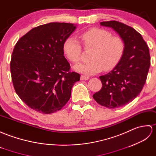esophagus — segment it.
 Instances as JSON below:
<instances>
[{"label": "esophagus", "instance_id": "34e87169", "mask_svg": "<svg viewBox=\"0 0 156 156\" xmlns=\"http://www.w3.org/2000/svg\"><path fill=\"white\" fill-rule=\"evenodd\" d=\"M89 79V77H88V76L83 75H81V80H87Z\"/></svg>", "mask_w": 156, "mask_h": 156}]
</instances>
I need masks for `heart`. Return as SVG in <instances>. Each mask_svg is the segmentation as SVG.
<instances>
[{
    "mask_svg": "<svg viewBox=\"0 0 156 156\" xmlns=\"http://www.w3.org/2000/svg\"><path fill=\"white\" fill-rule=\"evenodd\" d=\"M82 43L85 48L93 47L90 55V60L87 63L76 65L75 69L84 74L91 75L101 71L112 70L122 59L126 45L122 38L113 36L110 31L92 28L82 33L80 36ZM63 49L68 59L73 63H77L81 59L82 46L73 37L65 40Z\"/></svg>",
    "mask_w": 156,
    "mask_h": 156,
    "instance_id": "heart-1",
    "label": "heart"
}]
</instances>
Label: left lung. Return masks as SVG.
Masks as SVG:
<instances>
[{
	"instance_id": "1",
	"label": "left lung",
	"mask_w": 156,
	"mask_h": 156,
	"mask_svg": "<svg viewBox=\"0 0 156 156\" xmlns=\"http://www.w3.org/2000/svg\"><path fill=\"white\" fill-rule=\"evenodd\" d=\"M100 25L115 30L126 45L119 63L109 73L100 76L102 87L93 95L99 105L113 109L132 101L141 91L150 66V51L141 34L132 27L116 20Z\"/></svg>"
}]
</instances>
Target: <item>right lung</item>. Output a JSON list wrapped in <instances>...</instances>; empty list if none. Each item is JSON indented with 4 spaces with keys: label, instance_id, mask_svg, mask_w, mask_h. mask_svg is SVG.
Segmentation results:
<instances>
[{
    "label": "right lung",
    "instance_id": "obj_1",
    "mask_svg": "<svg viewBox=\"0 0 156 156\" xmlns=\"http://www.w3.org/2000/svg\"><path fill=\"white\" fill-rule=\"evenodd\" d=\"M75 29L72 23H47L31 29L15 44L10 63L14 88L36 112L59 111L80 80V75L70 71L63 49L65 40Z\"/></svg>",
    "mask_w": 156,
    "mask_h": 156
}]
</instances>
